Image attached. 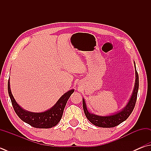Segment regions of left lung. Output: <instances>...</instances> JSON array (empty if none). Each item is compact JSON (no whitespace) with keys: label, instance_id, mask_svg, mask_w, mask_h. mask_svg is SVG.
Instances as JSON below:
<instances>
[{"label":"left lung","instance_id":"obj_1","mask_svg":"<svg viewBox=\"0 0 151 151\" xmlns=\"http://www.w3.org/2000/svg\"><path fill=\"white\" fill-rule=\"evenodd\" d=\"M135 68L136 69L135 65ZM135 83L134 90L132 94V97H131L128 103L126 106V107L120 112L115 114L106 116H100L97 115H95L93 114H91L87 109L86 104H85V100L83 99V108L84 110V113L87 118L89 120L90 122L96 126L101 127H114L117 126L118 125L120 124L124 121L129 117L131 114L134 109L135 105L136 103L137 97V93L139 89V75L135 70Z\"/></svg>","mask_w":151,"mask_h":151}]
</instances>
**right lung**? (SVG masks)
Here are the masks:
<instances>
[{
	"label": "right lung",
	"mask_w": 151,
	"mask_h": 151,
	"mask_svg": "<svg viewBox=\"0 0 151 151\" xmlns=\"http://www.w3.org/2000/svg\"><path fill=\"white\" fill-rule=\"evenodd\" d=\"M8 91L14 110L18 117L25 123L36 128H50L60 121L67 101L74 90H70L62 95L50 109L43 112H31L22 109L16 102L10 91V81L8 82Z\"/></svg>",
	"instance_id": "add662e5"
}]
</instances>
